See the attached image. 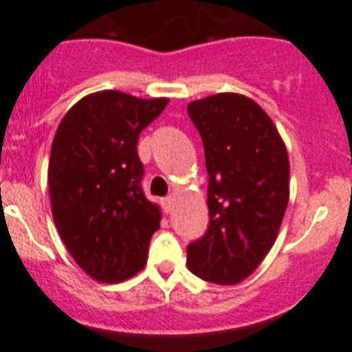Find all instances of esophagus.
<instances>
[{
	"mask_svg": "<svg viewBox=\"0 0 352 352\" xmlns=\"http://www.w3.org/2000/svg\"><path fill=\"white\" fill-rule=\"evenodd\" d=\"M162 208H164V211H166V212L173 211L174 199L173 197H166V199H164V201H162Z\"/></svg>",
	"mask_w": 352,
	"mask_h": 352,
	"instance_id": "34e87169",
	"label": "esophagus"
}]
</instances>
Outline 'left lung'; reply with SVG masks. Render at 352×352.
<instances>
[{
	"label": "left lung",
	"mask_w": 352,
	"mask_h": 352,
	"mask_svg": "<svg viewBox=\"0 0 352 352\" xmlns=\"http://www.w3.org/2000/svg\"><path fill=\"white\" fill-rule=\"evenodd\" d=\"M209 174V225L186 248V265L204 281L235 285L270 248L289 199L286 146L265 111L241 94L190 102Z\"/></svg>",
	"instance_id": "8db88e82"
}]
</instances>
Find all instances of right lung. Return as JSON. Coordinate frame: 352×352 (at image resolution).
<instances>
[{"instance_id": "obj_1", "label": "right lung", "mask_w": 352, "mask_h": 352, "mask_svg": "<svg viewBox=\"0 0 352 352\" xmlns=\"http://www.w3.org/2000/svg\"><path fill=\"white\" fill-rule=\"evenodd\" d=\"M167 99L102 90L64 115L52 143L48 192L64 246L92 279L120 283L146 263L160 209L143 192L138 140Z\"/></svg>"}]
</instances>
